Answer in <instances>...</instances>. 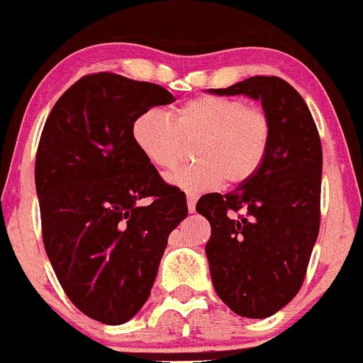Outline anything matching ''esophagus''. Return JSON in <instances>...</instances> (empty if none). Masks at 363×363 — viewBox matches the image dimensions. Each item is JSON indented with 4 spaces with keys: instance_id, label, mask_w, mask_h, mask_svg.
<instances>
[{
    "instance_id": "obj_1",
    "label": "esophagus",
    "mask_w": 363,
    "mask_h": 363,
    "mask_svg": "<svg viewBox=\"0 0 363 363\" xmlns=\"http://www.w3.org/2000/svg\"><path fill=\"white\" fill-rule=\"evenodd\" d=\"M196 200L198 198L194 194H187V207H189V213H194L196 211Z\"/></svg>"
}]
</instances>
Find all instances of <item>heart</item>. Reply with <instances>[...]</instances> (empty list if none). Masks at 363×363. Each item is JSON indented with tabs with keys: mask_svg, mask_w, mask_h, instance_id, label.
Instances as JSON below:
<instances>
[{
	"mask_svg": "<svg viewBox=\"0 0 363 363\" xmlns=\"http://www.w3.org/2000/svg\"><path fill=\"white\" fill-rule=\"evenodd\" d=\"M138 150L158 169H172L194 143L196 163L165 176L167 184L189 194L245 184L264 165L271 142V121L262 108L225 96L189 99L169 116L162 108L142 112L133 123Z\"/></svg>",
	"mask_w": 363,
	"mask_h": 363,
	"instance_id": "1",
	"label": "heart"
}]
</instances>
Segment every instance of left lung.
<instances>
[{
	"label": "left lung",
	"instance_id": "obj_1",
	"mask_svg": "<svg viewBox=\"0 0 363 363\" xmlns=\"http://www.w3.org/2000/svg\"><path fill=\"white\" fill-rule=\"evenodd\" d=\"M211 92L259 99L271 121L259 171L233 192H211L196 203L211 223L205 255L214 291L240 316L267 318L298 294L318 238V129L303 98L277 76H252Z\"/></svg>",
	"mask_w": 363,
	"mask_h": 363
}]
</instances>
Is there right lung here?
<instances>
[{"instance_id": "1", "label": "right lung", "mask_w": 363, "mask_h": 363, "mask_svg": "<svg viewBox=\"0 0 363 363\" xmlns=\"http://www.w3.org/2000/svg\"><path fill=\"white\" fill-rule=\"evenodd\" d=\"M172 101L156 83L89 74L57 99L41 133L34 176L45 251L69 300L107 325L142 309L169 234L187 218L184 192L133 140L142 112Z\"/></svg>"}]
</instances>
